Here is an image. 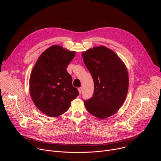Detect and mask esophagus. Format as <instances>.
<instances>
[{
	"instance_id": "1",
	"label": "esophagus",
	"mask_w": 161,
	"mask_h": 161,
	"mask_svg": "<svg viewBox=\"0 0 161 161\" xmlns=\"http://www.w3.org/2000/svg\"><path fill=\"white\" fill-rule=\"evenodd\" d=\"M78 91H79V93L81 94V92H82V88H81V87H80V88H78Z\"/></svg>"
}]
</instances>
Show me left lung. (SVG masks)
<instances>
[{"mask_svg":"<svg viewBox=\"0 0 161 161\" xmlns=\"http://www.w3.org/2000/svg\"><path fill=\"white\" fill-rule=\"evenodd\" d=\"M82 57L94 82L93 96L84 101L85 108L92 115L106 119L117 112L126 98L127 67L115 53L104 46L83 52Z\"/></svg>","mask_w":161,"mask_h":161,"instance_id":"8db88e82","label":"left lung"}]
</instances>
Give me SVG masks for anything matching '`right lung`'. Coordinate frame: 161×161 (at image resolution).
Wrapping results in <instances>:
<instances>
[{"label":"right lung","instance_id":"add662e5","mask_svg":"<svg viewBox=\"0 0 161 161\" xmlns=\"http://www.w3.org/2000/svg\"><path fill=\"white\" fill-rule=\"evenodd\" d=\"M76 52L53 45L38 58L29 80V90L36 106L51 117L66 112L78 95L66 70Z\"/></svg>","mask_w":161,"mask_h":161}]
</instances>
